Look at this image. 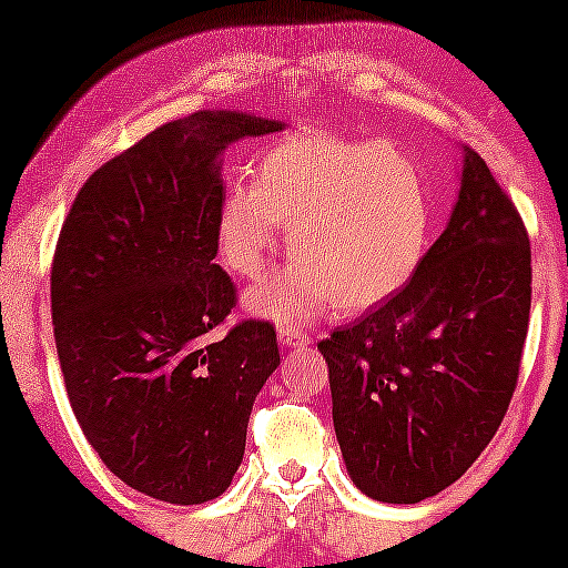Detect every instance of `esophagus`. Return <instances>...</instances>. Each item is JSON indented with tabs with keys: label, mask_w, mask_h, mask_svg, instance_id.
<instances>
[{
	"label": "esophagus",
	"mask_w": 568,
	"mask_h": 568,
	"mask_svg": "<svg viewBox=\"0 0 568 568\" xmlns=\"http://www.w3.org/2000/svg\"><path fill=\"white\" fill-rule=\"evenodd\" d=\"M280 343L285 348H300L311 343V335L305 329H296V326H280Z\"/></svg>",
	"instance_id": "34e87169"
}]
</instances>
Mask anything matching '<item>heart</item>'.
I'll list each match as a JSON object with an SVG mask.
<instances>
[{"label": "heart", "mask_w": 568, "mask_h": 568, "mask_svg": "<svg viewBox=\"0 0 568 568\" xmlns=\"http://www.w3.org/2000/svg\"><path fill=\"white\" fill-rule=\"evenodd\" d=\"M291 227L294 266L244 294L252 316L302 324L326 307L363 313L415 274L432 227L420 164L376 140L302 131L272 142L216 211V244L239 277H257Z\"/></svg>", "instance_id": "1"}]
</instances>
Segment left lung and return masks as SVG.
Wrapping results in <instances>:
<instances>
[{"label": "left lung", "mask_w": 568, "mask_h": 568, "mask_svg": "<svg viewBox=\"0 0 568 568\" xmlns=\"http://www.w3.org/2000/svg\"><path fill=\"white\" fill-rule=\"evenodd\" d=\"M530 242L473 148L443 236L382 307L318 343L348 478L379 503L448 489L491 443L519 376Z\"/></svg>", "instance_id": "1"}]
</instances>
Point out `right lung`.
<instances>
[{
    "instance_id": "add662e5",
    "label": "right lung",
    "mask_w": 568,
    "mask_h": 568,
    "mask_svg": "<svg viewBox=\"0 0 568 568\" xmlns=\"http://www.w3.org/2000/svg\"><path fill=\"white\" fill-rule=\"evenodd\" d=\"M283 120L200 109L109 159L73 200L51 266L68 400L101 462L175 506L214 500L244 459L255 395L277 371L274 326L244 321L214 263L222 153Z\"/></svg>"
}]
</instances>
